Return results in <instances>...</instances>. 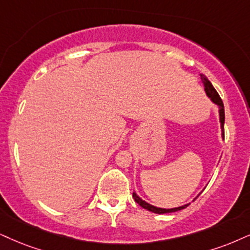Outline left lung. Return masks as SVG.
I'll list each match as a JSON object with an SVG mask.
<instances>
[{"mask_svg": "<svg viewBox=\"0 0 250 250\" xmlns=\"http://www.w3.org/2000/svg\"><path fill=\"white\" fill-rule=\"evenodd\" d=\"M200 79H202L203 81V84H204V90L206 92V95H208V98H211V101L213 102L214 104H217L218 107H219V120H220V127H221V135H223V139L225 138V133H224V123H225V110H224V103L223 101H221V98L219 96V94H218L217 90H215L213 85H212V83L208 81V79L206 78L205 75H203V74H200ZM133 198L135 202L139 204L141 208H146V210H148L150 212H154V213H159V214H162V213H170V212H176V211H180V210H183V208H186L188 205H182V206H178V208H156V206L154 205H150L149 203L145 202L140 198L139 196L137 195V193L133 192Z\"/></svg>", "mask_w": 250, "mask_h": 250, "instance_id": "1", "label": "left lung"}]
</instances>
